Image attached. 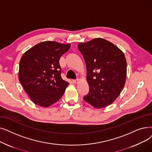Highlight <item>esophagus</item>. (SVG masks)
<instances>
[{"label": "esophagus", "instance_id": "obj_1", "mask_svg": "<svg viewBox=\"0 0 152 152\" xmlns=\"http://www.w3.org/2000/svg\"><path fill=\"white\" fill-rule=\"evenodd\" d=\"M72 81L75 84H77L79 83V81H80V80H79L78 79H76V80H72Z\"/></svg>", "mask_w": 152, "mask_h": 152}]
</instances>
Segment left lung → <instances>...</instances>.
I'll return each mask as SVG.
<instances>
[{
  "instance_id": "left-lung-1",
  "label": "left lung",
  "mask_w": 152,
  "mask_h": 152,
  "mask_svg": "<svg viewBox=\"0 0 152 152\" xmlns=\"http://www.w3.org/2000/svg\"><path fill=\"white\" fill-rule=\"evenodd\" d=\"M86 65L89 92L83 99L96 109L113 104L120 95L127 77V61L122 50L104 38L77 45Z\"/></svg>"
}]
</instances>
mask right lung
<instances>
[{
  "label": "right lung",
  "mask_w": 152,
  "mask_h": 152,
  "mask_svg": "<svg viewBox=\"0 0 152 152\" xmlns=\"http://www.w3.org/2000/svg\"><path fill=\"white\" fill-rule=\"evenodd\" d=\"M70 47V44L43 42L22 55L18 80L34 104L48 107L63 96L69 83L61 77L60 59Z\"/></svg>",
  "instance_id": "right-lung-1"
}]
</instances>
